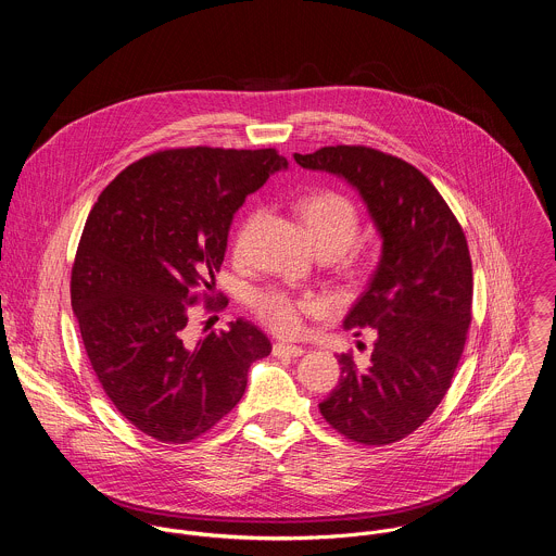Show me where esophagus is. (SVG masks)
I'll list each match as a JSON object with an SVG mask.
<instances>
[{"label": "esophagus", "instance_id": "obj_1", "mask_svg": "<svg viewBox=\"0 0 556 556\" xmlns=\"http://www.w3.org/2000/svg\"><path fill=\"white\" fill-rule=\"evenodd\" d=\"M303 348H299V345H288V343H275L273 345V354L275 356H279V358H299V356H303Z\"/></svg>", "mask_w": 556, "mask_h": 556}]
</instances>
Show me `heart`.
Segmentation results:
<instances>
[{
  "label": "heart",
  "mask_w": 556,
  "mask_h": 556,
  "mask_svg": "<svg viewBox=\"0 0 556 556\" xmlns=\"http://www.w3.org/2000/svg\"><path fill=\"white\" fill-rule=\"evenodd\" d=\"M299 213L316 253L339 257L354 244V240L358 237V228H361L358 211L341 193L321 191V193L307 195L305 200H301ZM257 222H260V213H253L242 224L235 242L237 251H242L247 247ZM319 307H321L319 299H312V296L294 299L281 290H264L253 296V309L257 312L260 319L268 328H273L277 334H283V337L299 334L303 328V314H312Z\"/></svg>",
  "instance_id": "1"
}]
</instances>
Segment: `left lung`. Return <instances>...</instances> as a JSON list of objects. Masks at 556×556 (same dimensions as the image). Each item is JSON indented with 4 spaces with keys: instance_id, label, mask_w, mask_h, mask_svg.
<instances>
[{
    "instance_id": "1",
    "label": "left lung",
    "mask_w": 556,
    "mask_h": 556,
    "mask_svg": "<svg viewBox=\"0 0 556 556\" xmlns=\"http://www.w3.org/2000/svg\"><path fill=\"white\" fill-rule=\"evenodd\" d=\"M299 167L345 180L367 206L380 260L343 328L376 332L369 361L341 354V378L319 405L361 444H391L442 403L470 324L472 268L466 237L438 189L409 163L369 147L294 153Z\"/></svg>"
}]
</instances>
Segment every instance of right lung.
<instances>
[{
	"instance_id": "1",
	"label": "right lung",
	"mask_w": 556,
	"mask_h": 556,
	"mask_svg": "<svg viewBox=\"0 0 556 556\" xmlns=\"http://www.w3.org/2000/svg\"><path fill=\"white\" fill-rule=\"evenodd\" d=\"M275 149H169L129 165L99 195L72 268V309L92 369L142 433L185 444L247 391L268 337L237 319L187 334L193 288L215 286L235 211L286 172Z\"/></svg>"
}]
</instances>
